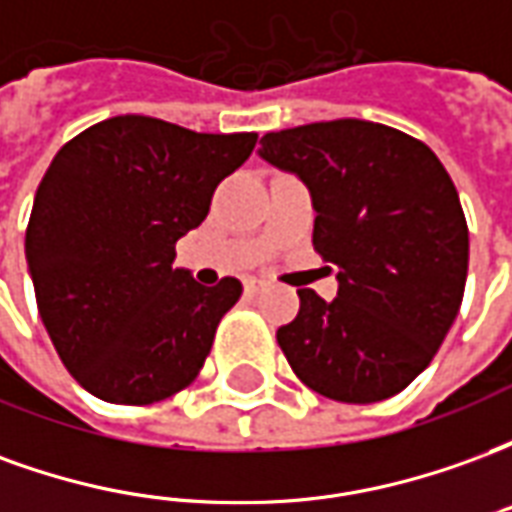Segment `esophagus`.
Instances as JSON below:
<instances>
[{"instance_id": "esophagus-1", "label": "esophagus", "mask_w": 512, "mask_h": 512, "mask_svg": "<svg viewBox=\"0 0 512 512\" xmlns=\"http://www.w3.org/2000/svg\"><path fill=\"white\" fill-rule=\"evenodd\" d=\"M263 288H266V279H260V277L244 279V290L249 293V296H255V293H260Z\"/></svg>"}]
</instances>
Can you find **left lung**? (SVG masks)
Here are the masks:
<instances>
[{"instance_id":"obj_1","label":"left lung","mask_w":512,"mask_h":512,"mask_svg":"<svg viewBox=\"0 0 512 512\" xmlns=\"http://www.w3.org/2000/svg\"><path fill=\"white\" fill-rule=\"evenodd\" d=\"M257 156L310 189L312 244L337 266V299L299 290L279 326L288 365L318 395L376 403L430 365L461 310L469 227L425 142L370 120H329L260 139Z\"/></svg>"}]
</instances>
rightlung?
<instances>
[{
	"label": "right lung",
	"instance_id": "right-lung-1",
	"mask_svg": "<svg viewBox=\"0 0 512 512\" xmlns=\"http://www.w3.org/2000/svg\"><path fill=\"white\" fill-rule=\"evenodd\" d=\"M255 142L120 115L54 156L29 216L27 266L40 321L90 395L147 406L197 378L241 282L205 288L172 266L175 244Z\"/></svg>",
	"mask_w": 512,
	"mask_h": 512
}]
</instances>
